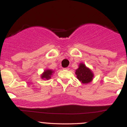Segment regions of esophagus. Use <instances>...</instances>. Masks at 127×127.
I'll list each match as a JSON object with an SVG mask.
<instances>
[{"label": "esophagus", "mask_w": 127, "mask_h": 127, "mask_svg": "<svg viewBox=\"0 0 127 127\" xmlns=\"http://www.w3.org/2000/svg\"><path fill=\"white\" fill-rule=\"evenodd\" d=\"M63 69H64V70H68V69H69V68H68V67H66V68H63Z\"/></svg>", "instance_id": "34e87169"}]
</instances>
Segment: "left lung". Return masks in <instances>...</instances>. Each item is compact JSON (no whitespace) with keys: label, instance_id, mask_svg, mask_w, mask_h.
<instances>
[{"label":"left lung","instance_id":"8db88e82","mask_svg":"<svg viewBox=\"0 0 127 127\" xmlns=\"http://www.w3.org/2000/svg\"><path fill=\"white\" fill-rule=\"evenodd\" d=\"M75 74L79 81L82 84H88L91 82L94 77L93 72L82 63L79 65L78 68L76 70Z\"/></svg>","mask_w":127,"mask_h":127}]
</instances>
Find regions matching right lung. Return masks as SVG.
I'll return each mask as SVG.
<instances>
[{"mask_svg":"<svg viewBox=\"0 0 127 127\" xmlns=\"http://www.w3.org/2000/svg\"><path fill=\"white\" fill-rule=\"evenodd\" d=\"M54 73V71L50 69H46L44 71V72L41 75V78L44 79L45 80H48L51 78V76L52 73Z\"/></svg>","mask_w":127,"mask_h":127,"instance_id":"add662e5","label":"right lung"}]
</instances>
